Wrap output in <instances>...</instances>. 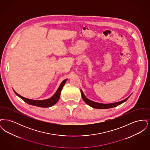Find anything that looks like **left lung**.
<instances>
[{"instance_id":"1","label":"left lung","mask_w":150,"mask_h":150,"mask_svg":"<svg viewBox=\"0 0 150 150\" xmlns=\"http://www.w3.org/2000/svg\"><path fill=\"white\" fill-rule=\"evenodd\" d=\"M80 92H81V96H82L83 100H84V101L86 102V103L88 105L90 106L91 107L95 108H97V109H106V108H110L116 107V106L120 105L121 103H124V102H125L130 96H129L128 97H127L125 100H121L120 102H115V103H112L105 104V103H100L96 102H94V101H92L91 100H89L88 98H87L86 97V96L84 95V94L83 93L81 89L80 90Z\"/></svg>"}]
</instances>
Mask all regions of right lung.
<instances>
[{
  "mask_svg": "<svg viewBox=\"0 0 150 150\" xmlns=\"http://www.w3.org/2000/svg\"><path fill=\"white\" fill-rule=\"evenodd\" d=\"M67 79H65L64 80H63L62 81V83H61L60 86H59L57 91L56 92V93H54V94L50 98L47 99V100H30L26 98H25L23 97H22L21 96H20V94H18V93H16L14 91L15 94L18 96L20 98H21L22 100H23L25 102H26L27 103H28L30 105H33V106H38V107H50L54 105L58 101V100L59 99V97H60V94H61V92L64 86L65 83L67 81Z\"/></svg>",
  "mask_w": 150,
  "mask_h": 150,
  "instance_id": "1",
  "label": "right lung"
}]
</instances>
